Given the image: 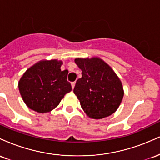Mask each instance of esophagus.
Instances as JSON below:
<instances>
[{"label":"esophagus","instance_id":"1","mask_svg":"<svg viewBox=\"0 0 160 160\" xmlns=\"http://www.w3.org/2000/svg\"><path fill=\"white\" fill-rule=\"evenodd\" d=\"M75 84H76V82H71V87H72V89H74V88Z\"/></svg>","mask_w":160,"mask_h":160}]
</instances>
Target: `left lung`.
I'll use <instances>...</instances> for the list:
<instances>
[{
    "label": "left lung",
    "instance_id": "obj_1",
    "mask_svg": "<svg viewBox=\"0 0 160 160\" xmlns=\"http://www.w3.org/2000/svg\"><path fill=\"white\" fill-rule=\"evenodd\" d=\"M74 62L81 69L82 78L77 80L74 92L86 115L98 120L113 114L124 95L120 78L98 57L78 58Z\"/></svg>",
    "mask_w": 160,
    "mask_h": 160
}]
</instances>
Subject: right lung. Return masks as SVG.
<instances>
[{
	"mask_svg": "<svg viewBox=\"0 0 160 160\" xmlns=\"http://www.w3.org/2000/svg\"><path fill=\"white\" fill-rule=\"evenodd\" d=\"M63 62L42 60L29 68L19 82L24 102L38 113H47L56 108L66 93L71 91L68 81V71H62Z\"/></svg>",
	"mask_w": 160,
	"mask_h": 160,
	"instance_id": "right-lung-1",
	"label": "right lung"
}]
</instances>
